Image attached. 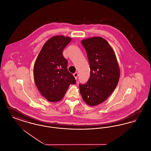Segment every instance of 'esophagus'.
Masks as SVG:
<instances>
[{"label": "esophagus", "mask_w": 151, "mask_h": 151, "mask_svg": "<svg viewBox=\"0 0 151 151\" xmlns=\"http://www.w3.org/2000/svg\"><path fill=\"white\" fill-rule=\"evenodd\" d=\"M73 76L75 77V79L76 80L77 78H78V72H75V73H73Z\"/></svg>", "instance_id": "34e87169"}]
</instances>
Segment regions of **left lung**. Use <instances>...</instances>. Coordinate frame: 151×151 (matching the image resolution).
I'll list each match as a JSON object with an SVG mask.
<instances>
[{
  "mask_svg": "<svg viewBox=\"0 0 151 151\" xmlns=\"http://www.w3.org/2000/svg\"><path fill=\"white\" fill-rule=\"evenodd\" d=\"M90 65V78L79 85L81 97L87 105L94 106L102 103L115 90L120 69L115 52L108 41L100 37L83 40Z\"/></svg>",
  "mask_w": 151,
  "mask_h": 151,
  "instance_id": "8db88e82",
  "label": "left lung"
}]
</instances>
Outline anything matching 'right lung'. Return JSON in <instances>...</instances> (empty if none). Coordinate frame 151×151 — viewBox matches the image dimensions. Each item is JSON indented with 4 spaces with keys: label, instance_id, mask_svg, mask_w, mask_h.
Returning <instances> with one entry per match:
<instances>
[{
    "label": "right lung",
    "instance_id": "add662e5",
    "mask_svg": "<svg viewBox=\"0 0 151 151\" xmlns=\"http://www.w3.org/2000/svg\"><path fill=\"white\" fill-rule=\"evenodd\" d=\"M71 40L64 36L51 37L43 45L35 63V84L41 94L50 102L61 100L70 85L76 83L63 55V49Z\"/></svg>",
    "mask_w": 151,
    "mask_h": 151
}]
</instances>
